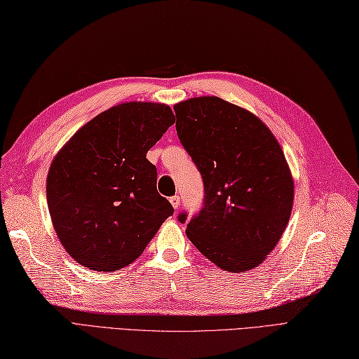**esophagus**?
Segmentation results:
<instances>
[{
  "label": "esophagus",
  "instance_id": "esophagus-1",
  "mask_svg": "<svg viewBox=\"0 0 359 359\" xmlns=\"http://www.w3.org/2000/svg\"><path fill=\"white\" fill-rule=\"evenodd\" d=\"M170 204L173 205L175 210H177V208L180 207V196H177V195L172 196V198H170Z\"/></svg>",
  "mask_w": 359,
  "mask_h": 359
}]
</instances>
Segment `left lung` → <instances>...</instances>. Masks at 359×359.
<instances>
[{
	"mask_svg": "<svg viewBox=\"0 0 359 359\" xmlns=\"http://www.w3.org/2000/svg\"><path fill=\"white\" fill-rule=\"evenodd\" d=\"M181 144L204 181L187 238L231 273L259 266L290 221L294 180L280 144L255 114L215 95L173 107ZM184 224L186 213L178 216Z\"/></svg>",
	"mask_w": 359,
	"mask_h": 359,
	"instance_id": "1",
	"label": "left lung"
}]
</instances>
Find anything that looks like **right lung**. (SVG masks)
Returning <instances> with one entry per match:
<instances>
[{
    "instance_id": "1",
    "label": "right lung",
    "mask_w": 359,
    "mask_h": 359,
    "mask_svg": "<svg viewBox=\"0 0 359 359\" xmlns=\"http://www.w3.org/2000/svg\"><path fill=\"white\" fill-rule=\"evenodd\" d=\"M173 123L164 103H120L83 125L51 161V222L77 264L103 273L128 266L173 213L146 158Z\"/></svg>"
}]
</instances>
